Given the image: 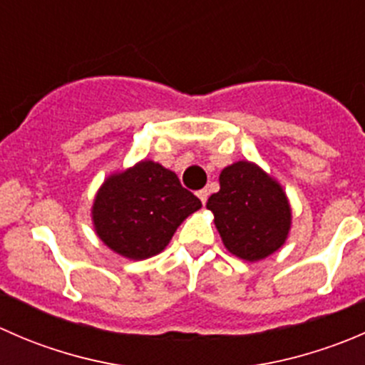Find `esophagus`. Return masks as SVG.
Wrapping results in <instances>:
<instances>
[{
  "mask_svg": "<svg viewBox=\"0 0 365 365\" xmlns=\"http://www.w3.org/2000/svg\"><path fill=\"white\" fill-rule=\"evenodd\" d=\"M208 190H206V189H201V190H197V197H200V200H201V203H206V200H208Z\"/></svg>",
  "mask_w": 365,
  "mask_h": 365,
  "instance_id": "esophagus-1",
  "label": "esophagus"
}]
</instances>
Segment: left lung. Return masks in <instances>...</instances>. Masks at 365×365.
Masks as SVG:
<instances>
[{"label":"left lung","mask_w":365,"mask_h":365,"mask_svg":"<svg viewBox=\"0 0 365 365\" xmlns=\"http://www.w3.org/2000/svg\"><path fill=\"white\" fill-rule=\"evenodd\" d=\"M220 190L206 208L224 247L245 261H259L284 245L292 208L282 187L259 165L238 160L222 169Z\"/></svg>","instance_id":"obj_1"}]
</instances>
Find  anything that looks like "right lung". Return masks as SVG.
<instances>
[{"mask_svg": "<svg viewBox=\"0 0 365 365\" xmlns=\"http://www.w3.org/2000/svg\"><path fill=\"white\" fill-rule=\"evenodd\" d=\"M200 208L201 201L183 189L175 173L141 160L102 183L91 219L111 251L139 261L164 251L176 227Z\"/></svg>", "mask_w": 365, "mask_h": 365, "instance_id": "add662e5", "label": "right lung"}]
</instances>
